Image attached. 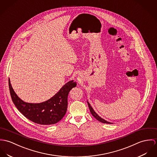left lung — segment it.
Wrapping results in <instances>:
<instances>
[{"instance_id": "8db88e82", "label": "left lung", "mask_w": 157, "mask_h": 157, "mask_svg": "<svg viewBox=\"0 0 157 157\" xmlns=\"http://www.w3.org/2000/svg\"><path fill=\"white\" fill-rule=\"evenodd\" d=\"M88 103V107H89V109H90V113H91V114L93 116V117H94V118H96L98 121H99V122H102V123H108V124H111L112 123H111V122H107V121H106L104 119H102L101 117H99L96 113H95V111L93 110V109L92 108V107L91 106V105L90 104L88 103V102H87Z\"/></svg>"}]
</instances>
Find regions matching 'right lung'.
I'll return each instance as SVG.
<instances>
[{
    "label": "right lung",
    "instance_id": "obj_1",
    "mask_svg": "<svg viewBox=\"0 0 157 157\" xmlns=\"http://www.w3.org/2000/svg\"><path fill=\"white\" fill-rule=\"evenodd\" d=\"M76 86V83L71 81L48 101L40 104H30L23 101L18 97L9 79L10 94L16 108L27 119L40 124H53L63 119L67 111L69 93Z\"/></svg>",
    "mask_w": 157,
    "mask_h": 157
}]
</instances>
